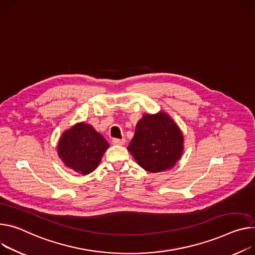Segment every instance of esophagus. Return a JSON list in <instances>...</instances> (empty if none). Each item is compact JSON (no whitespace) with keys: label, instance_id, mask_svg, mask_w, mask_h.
Masks as SVG:
<instances>
[{"label":"esophagus","instance_id":"1","mask_svg":"<svg viewBox=\"0 0 255 255\" xmlns=\"http://www.w3.org/2000/svg\"><path fill=\"white\" fill-rule=\"evenodd\" d=\"M112 142L114 144H117V145H124L126 140L124 139V138H122V139H119V138H114V139L112 140Z\"/></svg>","mask_w":255,"mask_h":255}]
</instances>
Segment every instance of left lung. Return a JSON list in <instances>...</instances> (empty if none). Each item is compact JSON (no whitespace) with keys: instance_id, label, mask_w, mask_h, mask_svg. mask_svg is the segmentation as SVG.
Instances as JSON below:
<instances>
[{"instance_id":"obj_1","label":"left lung","mask_w":255,"mask_h":255,"mask_svg":"<svg viewBox=\"0 0 255 255\" xmlns=\"http://www.w3.org/2000/svg\"><path fill=\"white\" fill-rule=\"evenodd\" d=\"M136 163L150 173L172 169L184 151L181 129L164 111L143 114L128 146Z\"/></svg>"}]
</instances>
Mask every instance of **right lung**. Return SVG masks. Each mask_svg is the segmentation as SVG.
I'll list each match as a JSON object with an SVG mask.
<instances>
[{
  "label": "right lung",
  "mask_w": 255,
  "mask_h": 255,
  "mask_svg": "<svg viewBox=\"0 0 255 255\" xmlns=\"http://www.w3.org/2000/svg\"><path fill=\"white\" fill-rule=\"evenodd\" d=\"M109 146L101 133L90 124L80 122L62 133L57 151L68 169L87 175L99 167Z\"/></svg>",
  "instance_id": "1"
}]
</instances>
